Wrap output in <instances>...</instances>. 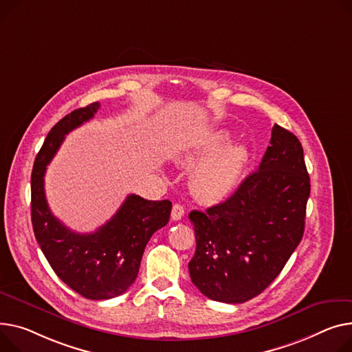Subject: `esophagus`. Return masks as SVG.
I'll return each instance as SVG.
<instances>
[{"label": "esophagus", "mask_w": 352, "mask_h": 352, "mask_svg": "<svg viewBox=\"0 0 352 352\" xmlns=\"http://www.w3.org/2000/svg\"><path fill=\"white\" fill-rule=\"evenodd\" d=\"M184 214H185V210H184L182 205L175 204V205L173 206V210H171V218H173L174 221H179V219L184 217Z\"/></svg>", "instance_id": "1"}]
</instances>
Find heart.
<instances>
[{"instance_id": "b5f03b06", "label": "heart", "mask_w": 352, "mask_h": 352, "mask_svg": "<svg viewBox=\"0 0 352 352\" xmlns=\"http://www.w3.org/2000/svg\"><path fill=\"white\" fill-rule=\"evenodd\" d=\"M230 131L218 130L210 134L205 143L194 151L190 160L198 161L208 155L192 175L195 194L205 201L223 199L236 185L248 161V150L243 144L229 142Z\"/></svg>"}]
</instances>
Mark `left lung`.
<instances>
[{"label": "left lung", "mask_w": 352, "mask_h": 352, "mask_svg": "<svg viewBox=\"0 0 352 352\" xmlns=\"http://www.w3.org/2000/svg\"><path fill=\"white\" fill-rule=\"evenodd\" d=\"M309 197L298 138L274 124L259 170L225 202L188 215L197 239L188 263L192 283L208 298L229 304L261 294L302 238Z\"/></svg>", "instance_id": "left-lung-1"}]
</instances>
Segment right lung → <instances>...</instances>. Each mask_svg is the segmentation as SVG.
<instances>
[{
    "instance_id": "right-lung-1",
    "label": "right lung",
    "mask_w": 352,
    "mask_h": 352,
    "mask_svg": "<svg viewBox=\"0 0 352 352\" xmlns=\"http://www.w3.org/2000/svg\"><path fill=\"white\" fill-rule=\"evenodd\" d=\"M100 109L91 103L59 120L39 150L31 175V219L36 242L62 282L89 300H107L123 294L138 274L144 249L153 233L170 221L168 199L147 201L130 194L119 210L91 233H78L54 217L46 202V166L65 135L89 122Z\"/></svg>"
}]
</instances>
